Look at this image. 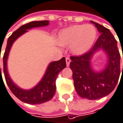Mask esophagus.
<instances>
[{
    "mask_svg": "<svg viewBox=\"0 0 123 123\" xmlns=\"http://www.w3.org/2000/svg\"><path fill=\"white\" fill-rule=\"evenodd\" d=\"M65 61H66V65H67V66L68 67V66L70 65V58L67 57V58H65Z\"/></svg>",
    "mask_w": 123,
    "mask_h": 123,
    "instance_id": "obj_1",
    "label": "esophagus"
}]
</instances>
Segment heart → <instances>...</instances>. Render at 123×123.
<instances>
[{"mask_svg":"<svg viewBox=\"0 0 123 123\" xmlns=\"http://www.w3.org/2000/svg\"><path fill=\"white\" fill-rule=\"evenodd\" d=\"M97 31L92 25H77L64 29L58 34V41L63 46H70L74 55H82L93 46Z\"/></svg>","mask_w":123,"mask_h":123,"instance_id":"obj_1","label":"heart"}]
</instances>
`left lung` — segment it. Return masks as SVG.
Wrapping results in <instances>:
<instances>
[{
	"label": "left lung",
	"mask_w": 123,
	"mask_h": 123,
	"mask_svg": "<svg viewBox=\"0 0 123 123\" xmlns=\"http://www.w3.org/2000/svg\"><path fill=\"white\" fill-rule=\"evenodd\" d=\"M91 22L101 35L88 52L80 56L70 57V68L77 93L82 98L96 100L111 94L117 85L120 74V55L117 41L111 31L93 21ZM100 50L106 53L107 64L103 71L97 72L91 67V59Z\"/></svg>",
	"instance_id": "obj_1"
}]
</instances>
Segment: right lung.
<instances>
[{
    "instance_id": "obj_1",
    "label": "right lung",
    "mask_w": 123,
    "mask_h": 123,
    "mask_svg": "<svg viewBox=\"0 0 123 123\" xmlns=\"http://www.w3.org/2000/svg\"><path fill=\"white\" fill-rule=\"evenodd\" d=\"M49 25V20H43V21L31 22L26 25L21 26L15 31H14L12 34V35L8 38L6 51L3 55V73L5 75L6 83L7 84L8 87L10 88V91L17 98H19L22 102L29 104H40L49 101L53 98L56 90L55 80L57 76L58 73L66 67L65 58L63 57L60 61L51 62L49 65L45 72V74L43 76L41 81L34 87L30 89H21L17 84L13 82L7 72V58H8L10 50L11 49L13 43L20 36L27 32L28 31L27 29H31L35 27H45ZM0 74H1V72H0Z\"/></svg>"
}]
</instances>
